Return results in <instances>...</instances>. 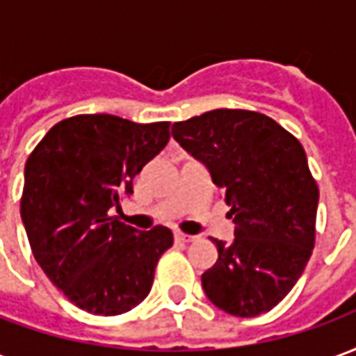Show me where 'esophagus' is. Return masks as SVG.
I'll list each match as a JSON object with an SVG mask.
<instances>
[{
	"instance_id": "1",
	"label": "esophagus",
	"mask_w": 356,
	"mask_h": 356,
	"mask_svg": "<svg viewBox=\"0 0 356 356\" xmlns=\"http://www.w3.org/2000/svg\"><path fill=\"white\" fill-rule=\"evenodd\" d=\"M194 238H196V236H193V234H185V232H175V240H177V242H193Z\"/></svg>"
}]
</instances>
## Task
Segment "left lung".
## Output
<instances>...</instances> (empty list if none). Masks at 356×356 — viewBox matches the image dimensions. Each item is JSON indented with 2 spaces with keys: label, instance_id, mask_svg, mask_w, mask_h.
<instances>
[{
  "label": "left lung",
  "instance_id": "obj_1",
  "mask_svg": "<svg viewBox=\"0 0 356 356\" xmlns=\"http://www.w3.org/2000/svg\"><path fill=\"white\" fill-rule=\"evenodd\" d=\"M206 165L231 206L234 240L217 246L202 288L221 311L257 316L278 305L303 275L314 246L318 186L305 150L265 114L217 108L171 125Z\"/></svg>",
  "mask_w": 356,
  "mask_h": 356
}]
</instances>
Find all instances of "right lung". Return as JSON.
Here are the masks:
<instances>
[{
    "label": "right lung",
    "instance_id": "1",
    "mask_svg": "<svg viewBox=\"0 0 356 356\" xmlns=\"http://www.w3.org/2000/svg\"><path fill=\"white\" fill-rule=\"evenodd\" d=\"M170 140V122L81 114L53 125L28 156L20 217L43 273L83 311L114 316L147 298L173 234L137 231L112 209Z\"/></svg>",
    "mask_w": 356,
    "mask_h": 356
}]
</instances>
